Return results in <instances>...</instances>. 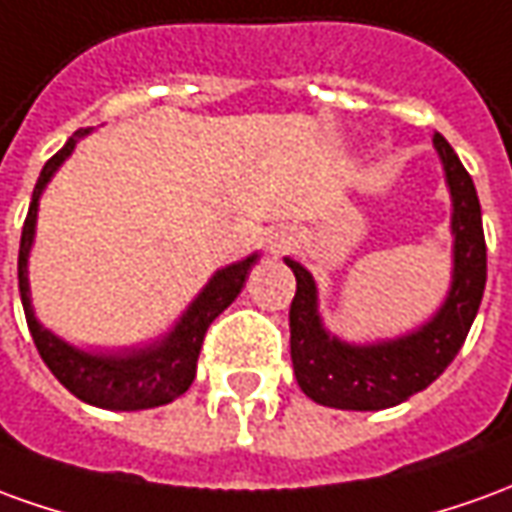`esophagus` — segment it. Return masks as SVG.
I'll return each mask as SVG.
<instances>
[{
	"instance_id": "1",
	"label": "esophagus",
	"mask_w": 512,
	"mask_h": 512,
	"mask_svg": "<svg viewBox=\"0 0 512 512\" xmlns=\"http://www.w3.org/2000/svg\"><path fill=\"white\" fill-rule=\"evenodd\" d=\"M282 249H288V238H277V241L271 244V252H282Z\"/></svg>"
}]
</instances>
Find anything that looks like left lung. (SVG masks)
<instances>
[{
	"label": "left lung",
	"mask_w": 512,
	"mask_h": 512,
	"mask_svg": "<svg viewBox=\"0 0 512 512\" xmlns=\"http://www.w3.org/2000/svg\"><path fill=\"white\" fill-rule=\"evenodd\" d=\"M452 191L455 274L452 291L430 324L399 341L352 346L330 338L316 310V282L296 260H288L296 277L291 302V360L299 388L324 407L382 410L405 402L441 377L466 341L480 310L488 249L474 180L441 132L432 135Z\"/></svg>",
	"instance_id": "left-lung-1"
}]
</instances>
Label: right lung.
Returning <instances> with one entry per match:
<instances>
[{
	"instance_id": "obj_1",
	"label": "right lung",
	"mask_w": 512,
	"mask_h": 512,
	"mask_svg": "<svg viewBox=\"0 0 512 512\" xmlns=\"http://www.w3.org/2000/svg\"><path fill=\"white\" fill-rule=\"evenodd\" d=\"M85 132L88 130L74 132V138H69L57 155L46 160L44 171L35 182V191H32L27 219H24V227H21L19 291L24 316H27V327H30L35 349H38V355L44 357L49 371L60 380L63 388H69L82 402L107 407V410H146V407L169 405L191 388L207 327L216 321L219 313H224L235 302V296L244 288L249 268L255 266L257 255L221 268L219 274L207 282L205 291L196 296V302L188 307V313L180 318V324L163 341L152 343L149 349L132 352V355H88V352H80L66 341L55 338L32 316L27 255H30L32 235H35L41 191L46 188V182L52 180L57 166L71 155L77 138H82Z\"/></svg>"
}]
</instances>
